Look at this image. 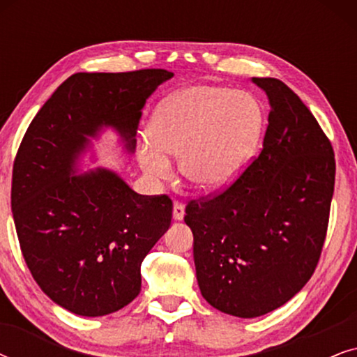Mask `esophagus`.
I'll list each match as a JSON object with an SVG mask.
<instances>
[{
    "mask_svg": "<svg viewBox=\"0 0 357 357\" xmlns=\"http://www.w3.org/2000/svg\"><path fill=\"white\" fill-rule=\"evenodd\" d=\"M185 216V208L180 202H174V219L175 221H182Z\"/></svg>",
    "mask_w": 357,
    "mask_h": 357,
    "instance_id": "1",
    "label": "esophagus"
}]
</instances>
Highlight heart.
<instances>
[{
  "mask_svg": "<svg viewBox=\"0 0 357 357\" xmlns=\"http://www.w3.org/2000/svg\"><path fill=\"white\" fill-rule=\"evenodd\" d=\"M263 109L247 92L221 86H193L165 100L149 125L153 146H143L139 162L154 180L170 175L165 155H178L185 180L216 192L236 180L257 151Z\"/></svg>",
  "mask_w": 357,
  "mask_h": 357,
  "instance_id": "1",
  "label": "heart"
}]
</instances>
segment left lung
I'll use <instances>...</instances> for the list:
<instances>
[{"label": "left lung", "instance_id": "obj_1", "mask_svg": "<svg viewBox=\"0 0 357 357\" xmlns=\"http://www.w3.org/2000/svg\"><path fill=\"white\" fill-rule=\"evenodd\" d=\"M253 82L271 105L263 149L229 187L185 208L202 296L241 319L286 304L314 275L336 172L333 146L299 96L276 77Z\"/></svg>", "mask_w": 357, "mask_h": 357}]
</instances>
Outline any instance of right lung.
<instances>
[{"mask_svg": "<svg viewBox=\"0 0 357 357\" xmlns=\"http://www.w3.org/2000/svg\"><path fill=\"white\" fill-rule=\"evenodd\" d=\"M165 70L76 73L24 135L13 165L11 209L19 245L40 289L66 310L100 317L141 291V263L172 219L167 195H138L119 175H71L75 159L104 125L133 149L144 102Z\"/></svg>", "mask_w": 357, "mask_h": 357, "instance_id": "1", "label": "right lung"}]
</instances>
